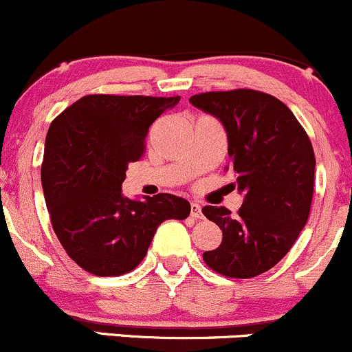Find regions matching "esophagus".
I'll use <instances>...</instances> for the list:
<instances>
[{"mask_svg":"<svg viewBox=\"0 0 352 352\" xmlns=\"http://www.w3.org/2000/svg\"><path fill=\"white\" fill-rule=\"evenodd\" d=\"M191 218L195 219L203 218V211H201V206L197 203H191Z\"/></svg>","mask_w":352,"mask_h":352,"instance_id":"esophagus-1","label":"esophagus"}]
</instances>
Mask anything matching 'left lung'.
Returning a JSON list of instances; mask_svg holds the SVG:
<instances>
[{
	"instance_id": "8db88e82",
	"label": "left lung",
	"mask_w": 352,
	"mask_h": 352,
	"mask_svg": "<svg viewBox=\"0 0 352 352\" xmlns=\"http://www.w3.org/2000/svg\"><path fill=\"white\" fill-rule=\"evenodd\" d=\"M189 102L223 124L244 197L236 216L223 206L203 208L223 229L219 248L203 259L228 278H254L281 261L306 226L314 189L313 144L293 111L261 91H211Z\"/></svg>"
}]
</instances>
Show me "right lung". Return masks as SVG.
Here are the masks:
<instances>
[{"label": "right lung", "mask_w": 352, "mask_h": 352, "mask_svg": "<svg viewBox=\"0 0 352 352\" xmlns=\"http://www.w3.org/2000/svg\"><path fill=\"white\" fill-rule=\"evenodd\" d=\"M179 100L89 94L51 123L41 166L46 208L61 246L91 274L133 271L157 226L191 212L179 196L129 199L121 191L128 164L143 156L149 126Z\"/></svg>", "instance_id": "right-lung-1"}]
</instances>
